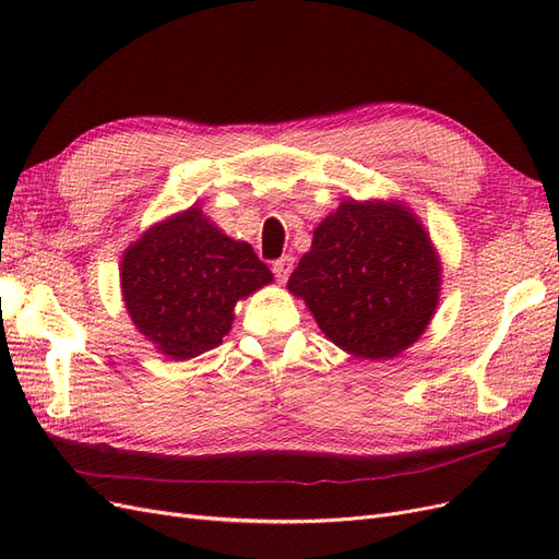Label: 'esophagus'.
Segmentation results:
<instances>
[{"label": "esophagus", "instance_id": "esophagus-1", "mask_svg": "<svg viewBox=\"0 0 559 559\" xmlns=\"http://www.w3.org/2000/svg\"><path fill=\"white\" fill-rule=\"evenodd\" d=\"M292 270H294V257H289V253H286V257H280L277 261H273V273H275L280 284H284L286 280H289Z\"/></svg>", "mask_w": 559, "mask_h": 559}]
</instances>
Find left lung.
Segmentation results:
<instances>
[{"mask_svg": "<svg viewBox=\"0 0 559 559\" xmlns=\"http://www.w3.org/2000/svg\"><path fill=\"white\" fill-rule=\"evenodd\" d=\"M441 267L427 230L394 202L347 200L289 277L319 329L359 359H392L427 329Z\"/></svg>", "mask_w": 559, "mask_h": 559, "instance_id": "1", "label": "left lung"}]
</instances>
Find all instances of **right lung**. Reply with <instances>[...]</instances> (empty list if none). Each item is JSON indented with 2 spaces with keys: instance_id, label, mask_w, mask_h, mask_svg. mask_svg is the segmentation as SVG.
Masks as SVG:
<instances>
[{
  "instance_id": "right-lung-1",
  "label": "right lung",
  "mask_w": 559,
  "mask_h": 559,
  "mask_svg": "<svg viewBox=\"0 0 559 559\" xmlns=\"http://www.w3.org/2000/svg\"><path fill=\"white\" fill-rule=\"evenodd\" d=\"M267 282L273 273L251 245L230 240L198 207L146 230L121 263L132 324L175 361L222 343L235 302Z\"/></svg>"
}]
</instances>
